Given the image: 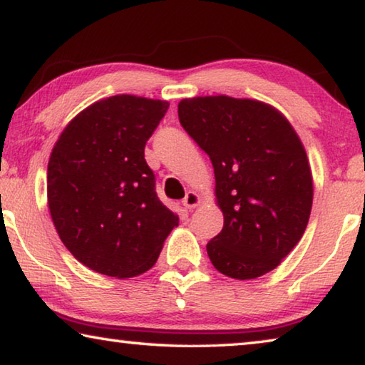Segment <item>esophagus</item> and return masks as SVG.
<instances>
[{
  "label": "esophagus",
  "mask_w": 365,
  "mask_h": 365,
  "mask_svg": "<svg viewBox=\"0 0 365 365\" xmlns=\"http://www.w3.org/2000/svg\"><path fill=\"white\" fill-rule=\"evenodd\" d=\"M200 195L197 193H195V191H188L187 193V196L183 197V201H182V205L187 207V209H193V207H196L197 205H200Z\"/></svg>",
  "instance_id": "obj_1"
}]
</instances>
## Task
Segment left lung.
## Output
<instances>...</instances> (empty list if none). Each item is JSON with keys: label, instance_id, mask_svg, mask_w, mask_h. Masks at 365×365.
I'll use <instances>...</instances> for the list:
<instances>
[{"label": "left lung", "instance_id": "1", "mask_svg": "<svg viewBox=\"0 0 365 365\" xmlns=\"http://www.w3.org/2000/svg\"><path fill=\"white\" fill-rule=\"evenodd\" d=\"M178 120L211 159L224 228L206 245L220 274L250 280L274 270L304 233L312 174L285 115L256 100L187 98Z\"/></svg>", "mask_w": 365, "mask_h": 365}]
</instances>
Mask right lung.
I'll list each match as a JSON object with an SVG mask.
<instances>
[{"instance_id":"1","label":"right lung","mask_w":365,"mask_h":365,"mask_svg":"<svg viewBox=\"0 0 365 365\" xmlns=\"http://www.w3.org/2000/svg\"><path fill=\"white\" fill-rule=\"evenodd\" d=\"M168 101L117 95L73 117L48 163V206L61 242L86 267L130 279L156 264L178 217L159 201L145 145Z\"/></svg>"}]
</instances>
